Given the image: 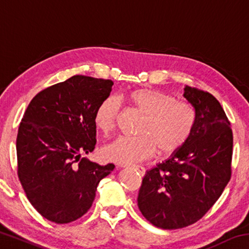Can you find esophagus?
I'll return each mask as SVG.
<instances>
[{
  "label": "esophagus",
  "instance_id": "esophagus-1",
  "mask_svg": "<svg viewBox=\"0 0 249 249\" xmlns=\"http://www.w3.org/2000/svg\"><path fill=\"white\" fill-rule=\"evenodd\" d=\"M124 167H127V166H124ZM134 168H135V169H136V170L140 171L142 175H144V174H145V168H144V167H141V166H134Z\"/></svg>",
  "mask_w": 249,
  "mask_h": 249
}]
</instances>
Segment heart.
I'll use <instances>...</instances> for the list:
<instances>
[{
  "mask_svg": "<svg viewBox=\"0 0 249 249\" xmlns=\"http://www.w3.org/2000/svg\"><path fill=\"white\" fill-rule=\"evenodd\" d=\"M124 100L144 115L138 137H120L103 147L105 160L117 163H133L148 159L156 150L170 155L182 147L190 137L196 123V113L190 103L176 100L165 92L140 88L127 92ZM120 115V103L107 98L95 109L96 128L107 135L114 130Z\"/></svg>",
  "mask_w": 249,
  "mask_h": 249,
  "instance_id": "1",
  "label": "heart"
}]
</instances>
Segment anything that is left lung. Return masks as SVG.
Masks as SVG:
<instances>
[{
	"label": "left lung",
	"mask_w": 249,
	"mask_h": 249,
	"mask_svg": "<svg viewBox=\"0 0 249 249\" xmlns=\"http://www.w3.org/2000/svg\"><path fill=\"white\" fill-rule=\"evenodd\" d=\"M196 123L187 142L146 172L137 197L151 224L177 230L199 221L212 208L231 174L233 132L224 109L209 92L185 87Z\"/></svg>",
	"instance_id": "obj_1"
}]
</instances>
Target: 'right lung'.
I'll return each instance as SVG.
<instances>
[{"label": "right lung", "mask_w": 249, "mask_h": 249, "mask_svg": "<svg viewBox=\"0 0 249 249\" xmlns=\"http://www.w3.org/2000/svg\"><path fill=\"white\" fill-rule=\"evenodd\" d=\"M112 80L73 75L34 96L20 122L18 175L27 199L48 221L67 224L91 208L101 180L114 169L82 155L96 142L95 109Z\"/></svg>", "instance_id": "right-lung-1"}]
</instances>
